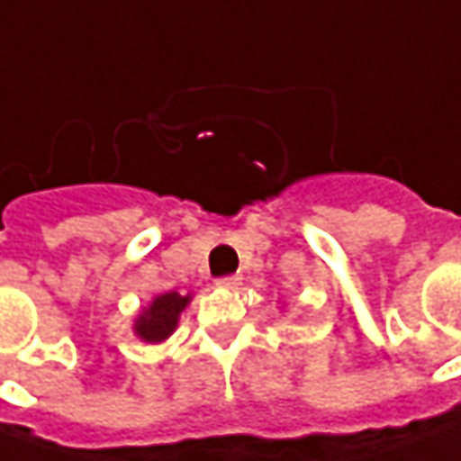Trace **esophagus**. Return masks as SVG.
I'll list each match as a JSON object with an SVG mask.
<instances>
[{"label": "esophagus", "mask_w": 461, "mask_h": 461, "mask_svg": "<svg viewBox=\"0 0 461 461\" xmlns=\"http://www.w3.org/2000/svg\"><path fill=\"white\" fill-rule=\"evenodd\" d=\"M219 285H221V287H227V290H237V287L242 285V277H240V275H230V277H221Z\"/></svg>", "instance_id": "esophagus-1"}]
</instances>
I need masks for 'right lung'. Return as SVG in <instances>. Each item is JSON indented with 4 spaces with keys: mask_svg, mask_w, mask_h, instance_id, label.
<instances>
[{
    "mask_svg": "<svg viewBox=\"0 0 461 461\" xmlns=\"http://www.w3.org/2000/svg\"><path fill=\"white\" fill-rule=\"evenodd\" d=\"M191 303L189 295H178V293H164L156 295L146 305L139 310V315L133 318V333L140 338L143 343H164L174 336V330L178 328V318Z\"/></svg>",
    "mask_w": 461,
    "mask_h": 461,
    "instance_id": "right-lung-1",
    "label": "right lung"
}]
</instances>
